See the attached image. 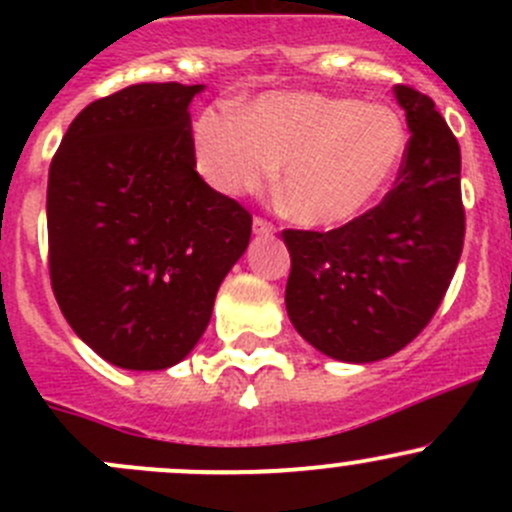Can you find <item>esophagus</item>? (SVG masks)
I'll list each match as a JSON object with an SVG mask.
<instances>
[{"label":"esophagus","mask_w":512,"mask_h":512,"mask_svg":"<svg viewBox=\"0 0 512 512\" xmlns=\"http://www.w3.org/2000/svg\"><path fill=\"white\" fill-rule=\"evenodd\" d=\"M252 230H255V235H272V232H275L277 227L272 225L270 220L255 218V220H252Z\"/></svg>","instance_id":"1"}]
</instances>
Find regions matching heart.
Here are the masks:
<instances>
[{"instance_id": "1", "label": "heart", "mask_w": 512, "mask_h": 512, "mask_svg": "<svg viewBox=\"0 0 512 512\" xmlns=\"http://www.w3.org/2000/svg\"><path fill=\"white\" fill-rule=\"evenodd\" d=\"M406 146V123L391 106L322 91H272L245 111L210 106L193 123L195 165L215 190L257 193L282 163V208L309 227L364 215L396 178Z\"/></svg>"}]
</instances>
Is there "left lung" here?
Segmentation results:
<instances>
[{"label": "left lung", "instance_id": "left-lung-1", "mask_svg": "<svg viewBox=\"0 0 512 512\" xmlns=\"http://www.w3.org/2000/svg\"><path fill=\"white\" fill-rule=\"evenodd\" d=\"M409 123L396 183L376 208L329 232L285 230L294 329L339 361H379L414 342L453 280L466 235L461 148L436 103L394 89Z\"/></svg>", "mask_w": 512, "mask_h": 512}]
</instances>
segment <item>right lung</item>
Returning a JSON list of instances; mask_svg holds the SVG:
<instances>
[{
    "label": "right lung",
    "mask_w": 512,
    "mask_h": 512,
    "mask_svg": "<svg viewBox=\"0 0 512 512\" xmlns=\"http://www.w3.org/2000/svg\"><path fill=\"white\" fill-rule=\"evenodd\" d=\"M198 91L168 81L98 98L51 158V289L71 329L121 369L185 359L250 242L252 215L195 170Z\"/></svg>",
    "instance_id": "add662e5"
}]
</instances>
